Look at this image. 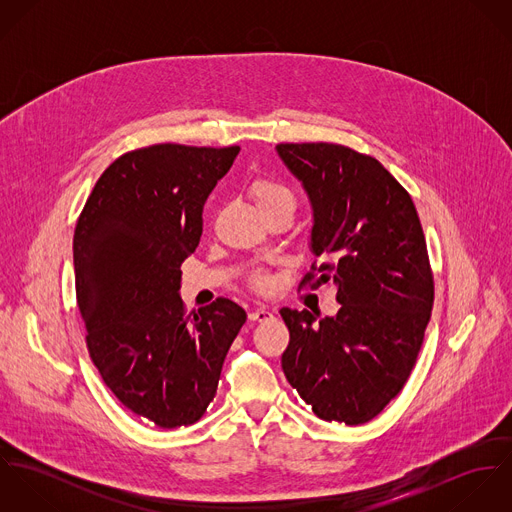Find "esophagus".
<instances>
[{
    "instance_id": "obj_1",
    "label": "esophagus",
    "mask_w": 512,
    "mask_h": 512,
    "mask_svg": "<svg viewBox=\"0 0 512 512\" xmlns=\"http://www.w3.org/2000/svg\"><path fill=\"white\" fill-rule=\"evenodd\" d=\"M274 317V313L270 311V309H266V307H256V309H252L250 313H248V319L250 321H268V319H272Z\"/></svg>"
}]
</instances>
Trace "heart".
I'll return each mask as SVG.
<instances>
[{
	"instance_id": "heart-1",
	"label": "heart",
	"mask_w": 512,
	"mask_h": 512,
	"mask_svg": "<svg viewBox=\"0 0 512 512\" xmlns=\"http://www.w3.org/2000/svg\"><path fill=\"white\" fill-rule=\"evenodd\" d=\"M252 197L258 205L260 211H268V209H274V207H280V205H288L293 207L295 201H293L292 191L276 181H270V179H258L252 183ZM252 286L258 290V292H268L274 288V278L270 274H264V272H258L252 276Z\"/></svg>"
}]
</instances>
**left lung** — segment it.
<instances>
[{"mask_svg": "<svg viewBox=\"0 0 512 512\" xmlns=\"http://www.w3.org/2000/svg\"><path fill=\"white\" fill-rule=\"evenodd\" d=\"M311 209V264L299 286H337L341 309L280 313L288 382L327 422L378 416L416 365L434 305L424 230L408 191L374 157L339 144H280Z\"/></svg>", "mask_w": 512, "mask_h": 512, "instance_id": "8db88e82", "label": "left lung"}]
</instances>
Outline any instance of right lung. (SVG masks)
<instances>
[{
  "instance_id": "obj_1",
  "label": "right lung",
  "mask_w": 512,
  "mask_h": 512,
  "mask_svg": "<svg viewBox=\"0 0 512 512\" xmlns=\"http://www.w3.org/2000/svg\"><path fill=\"white\" fill-rule=\"evenodd\" d=\"M240 147L157 144L120 155L74 228L76 303L104 384L157 428L191 426L217 394L246 311L219 297L181 301V264L203 234V205Z\"/></svg>"
}]
</instances>
